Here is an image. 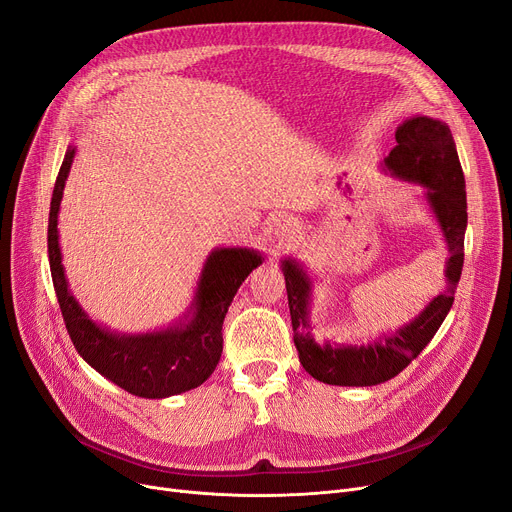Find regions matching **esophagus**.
Here are the masks:
<instances>
[{
    "mask_svg": "<svg viewBox=\"0 0 512 512\" xmlns=\"http://www.w3.org/2000/svg\"><path fill=\"white\" fill-rule=\"evenodd\" d=\"M292 228H294V224L290 222V220H280L278 222V230L284 234V232H292Z\"/></svg>",
    "mask_w": 512,
    "mask_h": 512,
    "instance_id": "obj_1",
    "label": "esophagus"
}]
</instances>
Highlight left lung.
<instances>
[{
    "label": "left lung",
    "instance_id": "left-lung-1",
    "mask_svg": "<svg viewBox=\"0 0 512 512\" xmlns=\"http://www.w3.org/2000/svg\"><path fill=\"white\" fill-rule=\"evenodd\" d=\"M396 147L384 159V170L402 180L427 188L425 199L434 209L448 245L446 290L440 292L411 324L384 334L367 346L330 344L319 346L311 336L309 301L311 280L294 259L282 261L294 346L301 365L315 380L332 386H375L392 380L434 338L448 315L456 284L461 280L467 230L465 176L450 128L434 118L415 116L396 130Z\"/></svg>",
    "mask_w": 512,
    "mask_h": 512
}]
</instances>
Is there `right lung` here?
Returning a JSON list of instances; mask_svg holds the SVG:
<instances>
[{"mask_svg": "<svg viewBox=\"0 0 512 512\" xmlns=\"http://www.w3.org/2000/svg\"><path fill=\"white\" fill-rule=\"evenodd\" d=\"M74 159L68 147L53 186L47 228L51 280L70 340L103 378L141 398H166L201 386L222 357V326L236 290L261 265L253 249H215L207 257L191 309L180 324L151 334H114L97 326L72 297L58 242V211Z\"/></svg>", "mask_w": 512, "mask_h": 512, "instance_id": "right-lung-1", "label": "right lung"}]
</instances>
